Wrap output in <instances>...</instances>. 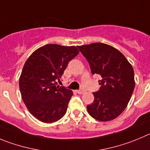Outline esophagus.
Here are the masks:
<instances>
[{
  "label": "esophagus",
  "mask_w": 150,
  "mask_h": 150,
  "mask_svg": "<svg viewBox=\"0 0 150 150\" xmlns=\"http://www.w3.org/2000/svg\"><path fill=\"white\" fill-rule=\"evenodd\" d=\"M77 92H78V94H83V92H85V90L83 89H78Z\"/></svg>",
  "instance_id": "esophagus-1"
}]
</instances>
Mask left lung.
Segmentation results:
<instances>
[{
  "instance_id": "1",
  "label": "left lung",
  "mask_w": 150,
  "mask_h": 150,
  "mask_svg": "<svg viewBox=\"0 0 150 150\" xmlns=\"http://www.w3.org/2000/svg\"><path fill=\"white\" fill-rule=\"evenodd\" d=\"M87 60L92 75L101 77L100 87L93 92L94 101L88 112L100 121L115 119L125 110L135 88L134 70L124 54L102 43L78 47Z\"/></svg>"
}]
</instances>
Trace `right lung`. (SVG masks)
<instances>
[{
	"label": "right lung",
	"mask_w": 150,
	"mask_h": 150,
	"mask_svg": "<svg viewBox=\"0 0 150 150\" xmlns=\"http://www.w3.org/2000/svg\"><path fill=\"white\" fill-rule=\"evenodd\" d=\"M79 53L75 47L47 44L26 60L19 80L22 99L39 121L52 123L66 114L73 92L59 86L69 62Z\"/></svg>",
	"instance_id": "add662e5"
}]
</instances>
